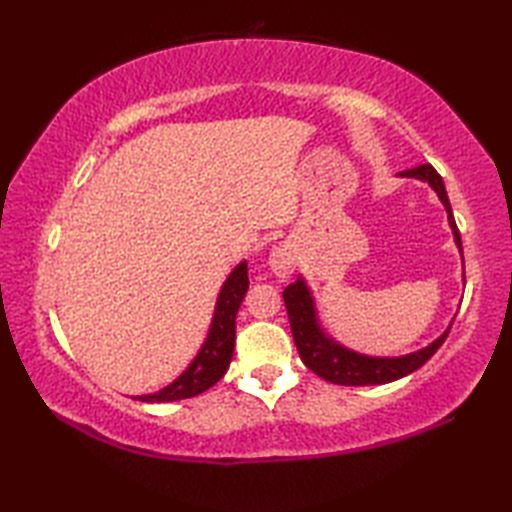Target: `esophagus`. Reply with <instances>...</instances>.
I'll list each match as a JSON object with an SVG mask.
<instances>
[{
  "label": "esophagus",
  "instance_id": "1",
  "mask_svg": "<svg viewBox=\"0 0 512 512\" xmlns=\"http://www.w3.org/2000/svg\"><path fill=\"white\" fill-rule=\"evenodd\" d=\"M268 266H270V270H273V273H275L277 277H288V275H292V273H295V268H297V253H295V248H292L290 244H279V246L273 250V253H270Z\"/></svg>",
  "mask_w": 512,
  "mask_h": 512
}]
</instances>
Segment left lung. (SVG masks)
I'll return each mask as SVG.
<instances>
[{
	"label": "left lung",
	"mask_w": 512,
	"mask_h": 512,
	"mask_svg": "<svg viewBox=\"0 0 512 512\" xmlns=\"http://www.w3.org/2000/svg\"><path fill=\"white\" fill-rule=\"evenodd\" d=\"M400 176L407 178H418L429 182L436 193L440 195L442 204L447 206L449 213V224L453 228L455 242H458L462 250V239L458 224H455V217L451 211V202L447 189H444V182L440 178V173L433 169L431 165H418L413 169L402 171ZM284 301H286V310H288V319H290V330H292V339H295V345L299 350L301 361L306 363L308 369H312L314 374L321 376L323 380L334 385H385L391 383V380H398L402 376H407L411 372H416L418 367H422L429 358L440 350V345L444 339L449 336V330L444 332L440 339L433 341L429 347H424L420 352H413L400 358H372V356H363L345 350L339 343L330 341L319 328L317 317H314V306H312V297L303 284V279H297L295 284H290L284 290Z\"/></svg>",
	"instance_id": "8db88e82"
}]
</instances>
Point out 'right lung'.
<instances>
[{
  "label": "right lung",
  "instance_id": "add662e5",
  "mask_svg": "<svg viewBox=\"0 0 512 512\" xmlns=\"http://www.w3.org/2000/svg\"><path fill=\"white\" fill-rule=\"evenodd\" d=\"M246 290L248 266L246 262H242L224 281L220 297H217L209 336H206L200 354L195 356V361L189 365L187 372L178 380H173L169 387L160 389L158 394L136 398L143 402H173L182 398H193L213 387L226 374L228 365H231L235 350V317L239 306H242Z\"/></svg>",
  "mask_w": 512,
  "mask_h": 512
}]
</instances>
